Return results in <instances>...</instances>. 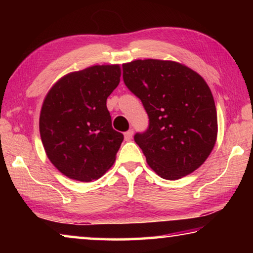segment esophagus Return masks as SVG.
<instances>
[{
    "label": "esophagus",
    "instance_id": "1",
    "mask_svg": "<svg viewBox=\"0 0 253 253\" xmlns=\"http://www.w3.org/2000/svg\"><path fill=\"white\" fill-rule=\"evenodd\" d=\"M132 135H134V130H132V129L127 130L125 132V139L126 140H130L132 138Z\"/></svg>",
    "mask_w": 253,
    "mask_h": 253
}]
</instances>
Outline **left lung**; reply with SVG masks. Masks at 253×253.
<instances>
[{"instance_id": "8db88e82", "label": "left lung", "mask_w": 253, "mask_h": 253, "mask_svg": "<svg viewBox=\"0 0 253 253\" xmlns=\"http://www.w3.org/2000/svg\"><path fill=\"white\" fill-rule=\"evenodd\" d=\"M123 78L148 115L147 129L134 139L151 169L169 181L199 169L217 134L215 104L202 77L181 63L146 59L123 65Z\"/></svg>"}]
</instances>
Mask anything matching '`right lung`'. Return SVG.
<instances>
[{"mask_svg": "<svg viewBox=\"0 0 253 253\" xmlns=\"http://www.w3.org/2000/svg\"><path fill=\"white\" fill-rule=\"evenodd\" d=\"M119 81V66H93L65 76L46 95L41 140L51 163L69 178L91 182L114 164L124 135L111 126L106 102Z\"/></svg>", "mask_w": 253, "mask_h": 253, "instance_id": "1", "label": "right lung"}]
</instances>
